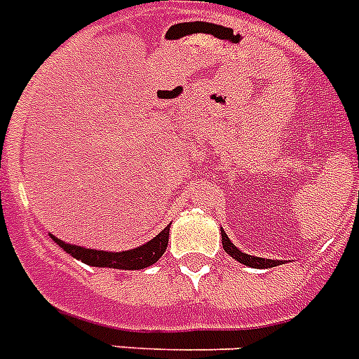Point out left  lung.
I'll return each mask as SVG.
<instances>
[{"instance_id": "8db88e82", "label": "left lung", "mask_w": 359, "mask_h": 359, "mask_svg": "<svg viewBox=\"0 0 359 359\" xmlns=\"http://www.w3.org/2000/svg\"><path fill=\"white\" fill-rule=\"evenodd\" d=\"M221 237H223L224 252L230 253V255L233 257V259H237L241 264L250 266V268L264 269V268H275V266L282 262V261H271V259H262V257H252L248 255V253H243L239 248H236V246L230 243V239H228V236L224 233V230H221Z\"/></svg>"}]
</instances>
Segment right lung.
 Listing matches in <instances>:
<instances>
[{
	"instance_id": "obj_1",
	"label": "right lung",
	"mask_w": 359,
	"mask_h": 359,
	"mask_svg": "<svg viewBox=\"0 0 359 359\" xmlns=\"http://www.w3.org/2000/svg\"><path fill=\"white\" fill-rule=\"evenodd\" d=\"M55 241L66 253L82 261L84 264L97 266V268H115V269H144L147 266L154 264L167 250V243H169V226L158 233L156 237L149 243L142 244L135 250H128V252H100V250H88L81 248V246H73V244L62 243L61 239L50 236Z\"/></svg>"
}]
</instances>
